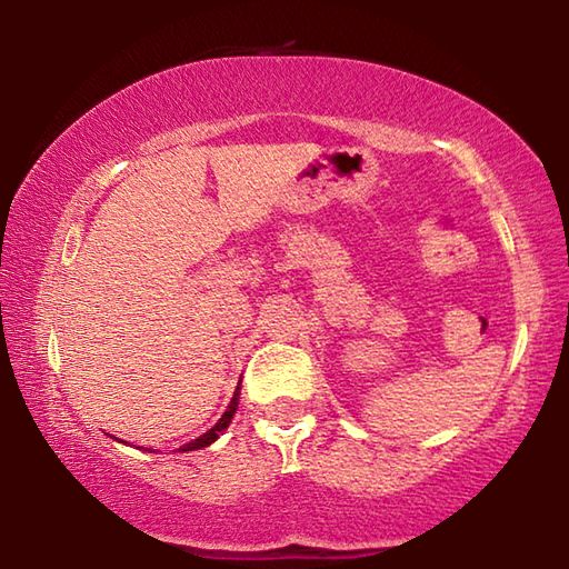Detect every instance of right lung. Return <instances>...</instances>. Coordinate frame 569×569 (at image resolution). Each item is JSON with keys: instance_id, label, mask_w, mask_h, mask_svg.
Returning <instances> with one entry per match:
<instances>
[{"instance_id": "obj_1", "label": "right lung", "mask_w": 569, "mask_h": 569, "mask_svg": "<svg viewBox=\"0 0 569 569\" xmlns=\"http://www.w3.org/2000/svg\"><path fill=\"white\" fill-rule=\"evenodd\" d=\"M238 391H240V383H238V389H236V393H233V399H230V403H228L226 413H223V417L218 419L216 427H213V429H208L203 437H198L196 441H190V445L182 447V451H196V449H203V447H208V445H213V441L220 437V431H226V429H228V423H230V419H233L236 407H238V397H240Z\"/></svg>"}]
</instances>
